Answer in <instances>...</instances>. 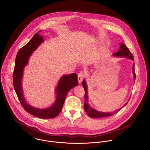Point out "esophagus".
I'll return each instance as SVG.
<instances>
[{
  "mask_svg": "<svg viewBox=\"0 0 150 150\" xmlns=\"http://www.w3.org/2000/svg\"><path fill=\"white\" fill-rule=\"evenodd\" d=\"M84 77H85L84 73H83V72H80L78 74V81H79V83H81V81L83 80V79L84 78Z\"/></svg>",
  "mask_w": 150,
  "mask_h": 150,
  "instance_id": "34e87169",
  "label": "esophagus"
}]
</instances>
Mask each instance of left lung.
<instances>
[{
    "label": "left lung",
    "instance_id": "obj_1",
    "mask_svg": "<svg viewBox=\"0 0 150 150\" xmlns=\"http://www.w3.org/2000/svg\"><path fill=\"white\" fill-rule=\"evenodd\" d=\"M113 55L114 56H116V57H123L129 58V59H131L132 60H134V57H133L132 54L130 52L129 50L125 46V45H124L123 43H121L120 49L119 51H118L115 53H114ZM132 71H133L134 77V80H135V69H134V63L133 64V66H132ZM82 86H83V87L84 88V91H85V95H84V110H85L86 112L87 113V114L90 117L94 118H103V117H107L112 116L114 114H115V113L118 112L123 107L126 105L127 104V103H128V102H127L122 108H121L118 109V110H116V111H115L114 112H104L98 111L96 110L94 108H91L88 105V104L87 86L86 83L84 80L82 82Z\"/></svg>",
    "mask_w": 150,
    "mask_h": 150
}]
</instances>
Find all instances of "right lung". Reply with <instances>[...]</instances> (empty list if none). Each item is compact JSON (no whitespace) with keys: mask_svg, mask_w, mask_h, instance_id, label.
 Wrapping results in <instances>:
<instances>
[{"mask_svg":"<svg viewBox=\"0 0 150 150\" xmlns=\"http://www.w3.org/2000/svg\"><path fill=\"white\" fill-rule=\"evenodd\" d=\"M40 32L41 30L35 34L29 43L22 47L17 53L13 71V87L21 105L27 112L40 118H53L57 116L62 110L68 91L79 84L77 75L72 73L62 77L56 89V100L50 107L40 109L32 107L26 103L23 94L21 80L23 69L28 64L30 55L44 41L43 37L38 34Z\"/></svg>","mask_w":150,"mask_h":150,"instance_id":"1","label":"right lung"}]
</instances>
